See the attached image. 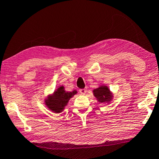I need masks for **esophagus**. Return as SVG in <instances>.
I'll use <instances>...</instances> for the list:
<instances>
[{"label": "esophagus", "instance_id": "obj_1", "mask_svg": "<svg viewBox=\"0 0 159 159\" xmlns=\"http://www.w3.org/2000/svg\"><path fill=\"white\" fill-rule=\"evenodd\" d=\"M86 92H87V89H81L79 90V92L81 94H85L86 93Z\"/></svg>", "mask_w": 159, "mask_h": 159}]
</instances>
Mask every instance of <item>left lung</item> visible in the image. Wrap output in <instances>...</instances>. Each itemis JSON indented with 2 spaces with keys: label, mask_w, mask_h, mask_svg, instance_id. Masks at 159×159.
Segmentation results:
<instances>
[{
  "label": "left lung",
  "mask_w": 159,
  "mask_h": 159,
  "mask_svg": "<svg viewBox=\"0 0 159 159\" xmlns=\"http://www.w3.org/2000/svg\"><path fill=\"white\" fill-rule=\"evenodd\" d=\"M93 92L94 96L98 98V101L100 102V103L109 101L111 100V93H110L109 90L106 86H101V87L94 89Z\"/></svg>",
  "instance_id": "8db88e82"
}]
</instances>
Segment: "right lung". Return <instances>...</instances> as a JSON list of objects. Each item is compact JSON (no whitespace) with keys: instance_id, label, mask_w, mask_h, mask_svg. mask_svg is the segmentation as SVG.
I'll return each instance as SVG.
<instances>
[{"instance_id":"1","label":"right lung","mask_w":159,"mask_h":159,"mask_svg":"<svg viewBox=\"0 0 159 159\" xmlns=\"http://www.w3.org/2000/svg\"><path fill=\"white\" fill-rule=\"evenodd\" d=\"M76 94V91L71 92H66L64 89V86H60L54 92L53 95L46 100V105L48 108L56 113H60L67 105V102L74 94Z\"/></svg>"}]
</instances>
